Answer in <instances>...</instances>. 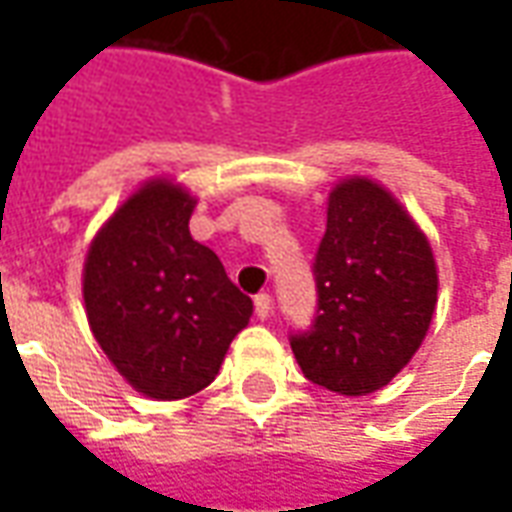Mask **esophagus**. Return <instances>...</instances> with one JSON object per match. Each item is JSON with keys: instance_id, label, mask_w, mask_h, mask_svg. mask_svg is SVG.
Instances as JSON below:
<instances>
[{"instance_id": "34e87169", "label": "esophagus", "mask_w": 512, "mask_h": 512, "mask_svg": "<svg viewBox=\"0 0 512 512\" xmlns=\"http://www.w3.org/2000/svg\"><path fill=\"white\" fill-rule=\"evenodd\" d=\"M255 315L260 321H266L268 315H271V296L268 293H257L255 296Z\"/></svg>"}]
</instances>
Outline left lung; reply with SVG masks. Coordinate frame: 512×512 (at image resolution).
Here are the masks:
<instances>
[{"label": "left lung", "instance_id": "1", "mask_svg": "<svg viewBox=\"0 0 512 512\" xmlns=\"http://www.w3.org/2000/svg\"><path fill=\"white\" fill-rule=\"evenodd\" d=\"M318 307L290 348L312 384L370 395L408 365L436 310V263L403 205L367 178L329 197L326 233L312 260Z\"/></svg>", "mask_w": 512, "mask_h": 512}]
</instances>
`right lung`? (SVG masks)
Returning a JSON list of instances; mask_svg holds the SVG:
<instances>
[{"instance_id":"obj_1","label":"right lung","mask_w":512,"mask_h":512,"mask_svg":"<svg viewBox=\"0 0 512 512\" xmlns=\"http://www.w3.org/2000/svg\"><path fill=\"white\" fill-rule=\"evenodd\" d=\"M194 200L150 180L106 222L84 263L95 340L136 392L180 400L211 384L252 318L213 249L189 233Z\"/></svg>"}]
</instances>
